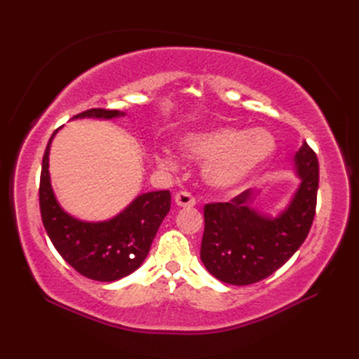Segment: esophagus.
Instances as JSON below:
<instances>
[{
  "label": "esophagus",
  "instance_id": "1",
  "mask_svg": "<svg viewBox=\"0 0 359 359\" xmlns=\"http://www.w3.org/2000/svg\"><path fill=\"white\" fill-rule=\"evenodd\" d=\"M174 202H175V205H177V207H184V208L194 207V205H196L194 197L189 194V193H187V191H180V193L175 194L174 196Z\"/></svg>",
  "mask_w": 359,
  "mask_h": 359
}]
</instances>
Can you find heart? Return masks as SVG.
Listing matches in <instances>:
<instances>
[{"instance_id":"1","label":"heart","mask_w":359,"mask_h":359,"mask_svg":"<svg viewBox=\"0 0 359 359\" xmlns=\"http://www.w3.org/2000/svg\"><path fill=\"white\" fill-rule=\"evenodd\" d=\"M276 139L264 128L220 126L189 133L177 140L182 156L202 162V180L217 193H234L261 174L276 154ZM157 165L172 170L177 157L168 148L156 154Z\"/></svg>"}]
</instances>
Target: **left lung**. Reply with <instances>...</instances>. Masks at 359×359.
Here are the masks:
<instances>
[{
  "label": "left lung",
  "mask_w": 359,
  "mask_h": 359,
  "mask_svg": "<svg viewBox=\"0 0 359 359\" xmlns=\"http://www.w3.org/2000/svg\"><path fill=\"white\" fill-rule=\"evenodd\" d=\"M299 185L276 216L255 208L261 194L247 189L231 202L205 205L201 259L212 276L231 285H250L270 276L302 245L315 217L319 166L302 142L293 158Z\"/></svg>",
  "instance_id": "left-lung-1"
}]
</instances>
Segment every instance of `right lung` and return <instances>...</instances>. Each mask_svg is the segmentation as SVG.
<instances>
[{
	"mask_svg": "<svg viewBox=\"0 0 359 359\" xmlns=\"http://www.w3.org/2000/svg\"><path fill=\"white\" fill-rule=\"evenodd\" d=\"M121 111L89 109L75 116L79 118L112 120L125 117ZM52 134L44 151L40 180V210L43 225L53 247L72 269L83 276L100 282H112L135 271L147 259L160 224L171 208L168 189L149 191L106 220H81L69 215L53 193L49 154Z\"/></svg>",
	"mask_w": 359,
	"mask_h": 359,
	"instance_id": "obj_1",
	"label": "right lung"
}]
</instances>
